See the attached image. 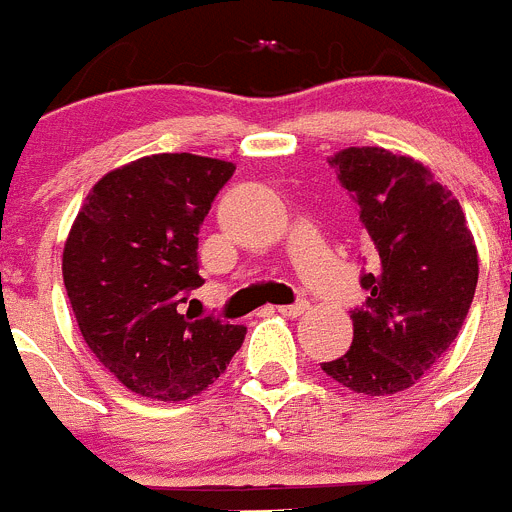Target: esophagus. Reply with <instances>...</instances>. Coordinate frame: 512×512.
<instances>
[{
  "label": "esophagus",
  "instance_id": "34e87169",
  "mask_svg": "<svg viewBox=\"0 0 512 512\" xmlns=\"http://www.w3.org/2000/svg\"><path fill=\"white\" fill-rule=\"evenodd\" d=\"M308 311V301H296V303H290V306H278V313H283V316H301V313Z\"/></svg>",
  "mask_w": 512,
  "mask_h": 512
}]
</instances>
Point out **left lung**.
<instances>
[{"mask_svg":"<svg viewBox=\"0 0 512 512\" xmlns=\"http://www.w3.org/2000/svg\"><path fill=\"white\" fill-rule=\"evenodd\" d=\"M329 165L359 206L375 262L359 278L370 296L352 311V347L321 370L354 393H400L467 319L480 273L474 237L449 188L408 155L347 147Z\"/></svg>","mask_w":512,"mask_h":512,"instance_id":"left-lung-1","label":"left lung"}]
</instances>
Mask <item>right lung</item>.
<instances>
[{
  "label": "right lung",
  "mask_w": 512,
  "mask_h": 512,
  "mask_svg": "<svg viewBox=\"0 0 512 512\" xmlns=\"http://www.w3.org/2000/svg\"><path fill=\"white\" fill-rule=\"evenodd\" d=\"M227 160L191 153L140 158L101 178L63 250V283L84 342L124 388L188 400L227 370L247 329L191 311L199 229L232 178Z\"/></svg>",
  "instance_id": "1"
}]
</instances>
